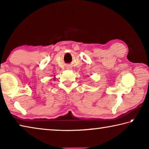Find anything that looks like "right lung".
<instances>
[{"mask_svg":"<svg viewBox=\"0 0 149 149\" xmlns=\"http://www.w3.org/2000/svg\"><path fill=\"white\" fill-rule=\"evenodd\" d=\"M54 79H55V77H54Z\"/></svg>","mask_w":149,"mask_h":149,"instance_id":"add662e5","label":"right lung"}]
</instances>
